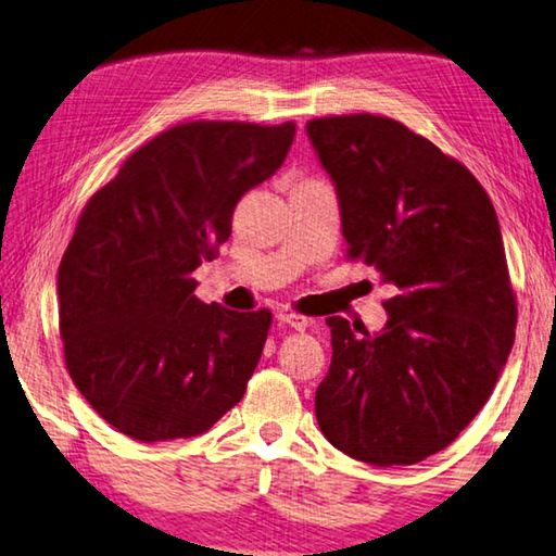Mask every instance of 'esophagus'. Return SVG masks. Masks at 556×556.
I'll return each instance as SVG.
<instances>
[{"mask_svg":"<svg viewBox=\"0 0 556 556\" xmlns=\"http://www.w3.org/2000/svg\"><path fill=\"white\" fill-rule=\"evenodd\" d=\"M276 319H278L280 324H288V327L300 329V331L309 327V319H307V317H302V314H295V312H288V309L278 312Z\"/></svg>","mask_w":556,"mask_h":556,"instance_id":"1","label":"esophagus"}]
</instances>
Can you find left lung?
I'll list each match as a JSON object with an SVG mask.
<instances>
[{
	"label": "left lung",
	"instance_id": "left-lung-1",
	"mask_svg": "<svg viewBox=\"0 0 556 556\" xmlns=\"http://www.w3.org/2000/svg\"><path fill=\"white\" fill-rule=\"evenodd\" d=\"M307 135L337 184L345 258L396 290L380 333L327 319L331 365L314 412L349 457L416 465L481 412L513 349L518 305L498 217L465 164L400 121L324 115Z\"/></svg>",
	"mask_w": 556,
	"mask_h": 556
}]
</instances>
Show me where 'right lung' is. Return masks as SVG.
<instances>
[{"instance_id":"obj_1","label":"right lung","mask_w":556,"mask_h":556,"mask_svg":"<svg viewBox=\"0 0 556 556\" xmlns=\"http://www.w3.org/2000/svg\"><path fill=\"white\" fill-rule=\"evenodd\" d=\"M292 138V121L179 123L84 205L58 270L65 365L93 412L132 441L201 435L244 396L274 317L205 305L191 276Z\"/></svg>"}]
</instances>
